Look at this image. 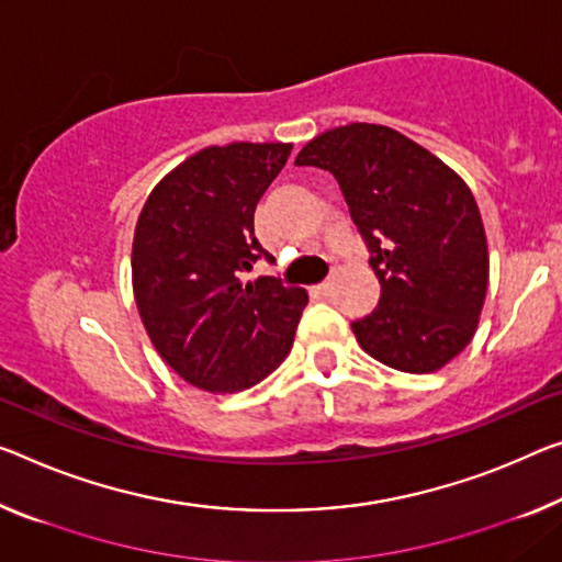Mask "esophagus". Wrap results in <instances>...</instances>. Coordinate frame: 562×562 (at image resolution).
<instances>
[{
    "label": "esophagus",
    "mask_w": 562,
    "mask_h": 562,
    "mask_svg": "<svg viewBox=\"0 0 562 562\" xmlns=\"http://www.w3.org/2000/svg\"><path fill=\"white\" fill-rule=\"evenodd\" d=\"M331 289H334L331 279H329V281H322V283H316V286H314V291L318 293V296H329Z\"/></svg>",
    "instance_id": "esophagus-1"
}]
</instances>
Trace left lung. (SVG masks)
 Listing matches in <instances>:
<instances>
[{
  "instance_id": "8db88e82",
  "label": "left lung",
  "mask_w": 562,
  "mask_h": 562,
  "mask_svg": "<svg viewBox=\"0 0 562 562\" xmlns=\"http://www.w3.org/2000/svg\"><path fill=\"white\" fill-rule=\"evenodd\" d=\"M296 166L331 172L371 251L382 299L351 324L359 347L409 374L442 369L477 331L490 279L468 183L407 135L371 123L316 135Z\"/></svg>"
}]
</instances>
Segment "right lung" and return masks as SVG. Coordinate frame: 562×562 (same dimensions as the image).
Segmentation results:
<instances>
[{
    "label": "right lung",
    "instance_id": "1",
    "mask_svg": "<svg viewBox=\"0 0 562 562\" xmlns=\"http://www.w3.org/2000/svg\"><path fill=\"white\" fill-rule=\"evenodd\" d=\"M291 143L211 145L172 168L133 238V293L155 351L198 390L233 394L289 357L306 289L244 281L261 256L256 205Z\"/></svg>",
    "mask_w": 562,
    "mask_h": 562
}]
</instances>
